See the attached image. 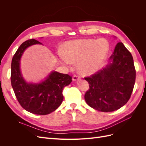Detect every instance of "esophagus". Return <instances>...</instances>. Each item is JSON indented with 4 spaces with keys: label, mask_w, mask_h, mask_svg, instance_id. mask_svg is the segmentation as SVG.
I'll list each match as a JSON object with an SVG mask.
<instances>
[{
    "label": "esophagus",
    "mask_w": 146,
    "mask_h": 146,
    "mask_svg": "<svg viewBox=\"0 0 146 146\" xmlns=\"http://www.w3.org/2000/svg\"><path fill=\"white\" fill-rule=\"evenodd\" d=\"M80 77L78 76V75H74L72 77V80L74 81H77V80H80Z\"/></svg>",
    "instance_id": "1"
}]
</instances>
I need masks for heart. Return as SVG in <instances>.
Returning a JSON list of instances; mask_svg holds the SVG:
<instances>
[{
    "label": "heart",
    "mask_w": 146,
    "mask_h": 146,
    "mask_svg": "<svg viewBox=\"0 0 146 146\" xmlns=\"http://www.w3.org/2000/svg\"><path fill=\"white\" fill-rule=\"evenodd\" d=\"M109 48V43L104 38L78 39L66 42L65 52L60 50L58 54L64 64L69 65L78 62L79 72L89 76L102 67Z\"/></svg>",
    "instance_id": "heart-1"
}]
</instances>
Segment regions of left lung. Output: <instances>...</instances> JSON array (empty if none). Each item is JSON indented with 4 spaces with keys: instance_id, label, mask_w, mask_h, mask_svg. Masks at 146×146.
Returning <instances> with one entry per match:
<instances>
[{
    "instance_id": "1",
    "label": "left lung",
    "mask_w": 146,
    "mask_h": 146,
    "mask_svg": "<svg viewBox=\"0 0 146 146\" xmlns=\"http://www.w3.org/2000/svg\"><path fill=\"white\" fill-rule=\"evenodd\" d=\"M135 78L133 56L122 42H118L106 68L85 78L90 85L85 94L86 102L100 111H115L130 99Z\"/></svg>"
}]
</instances>
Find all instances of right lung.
Listing matches in <instances>:
<instances>
[{"label": "right lung", "instance_id": "1", "mask_svg": "<svg viewBox=\"0 0 146 146\" xmlns=\"http://www.w3.org/2000/svg\"><path fill=\"white\" fill-rule=\"evenodd\" d=\"M34 44H42L35 39L24 42L19 46L11 61V83L15 96L21 107L35 114L46 115L54 111L63 100V88L72 82L68 74L52 71L44 81L28 83L20 69V60L24 51Z\"/></svg>", "mask_w": 146, "mask_h": 146}]
</instances>
